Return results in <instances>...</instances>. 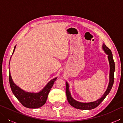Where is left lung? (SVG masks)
Masks as SVG:
<instances>
[{
	"label": "left lung",
	"instance_id": "left-lung-1",
	"mask_svg": "<svg viewBox=\"0 0 123 123\" xmlns=\"http://www.w3.org/2000/svg\"><path fill=\"white\" fill-rule=\"evenodd\" d=\"M103 48L104 50V51L106 52L108 55V59H109L110 66V82L109 86L107 89L106 91L104 93L100 99L98 100L93 102H91V103H80V102L77 101L75 100L74 99L72 98L70 95V92L68 88V84L67 82L66 83V92L67 98L68 103L72 106L74 107L77 109L80 110H92L97 107L98 106L100 105L102 101H103L104 99L109 94L110 91L111 90L112 87L113 86V82H114V72L115 70V63H114V60L113 59V56H112V52L109 48L106 47L105 44H103Z\"/></svg>",
	"mask_w": 123,
	"mask_h": 123
}]
</instances>
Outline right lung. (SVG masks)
I'll use <instances>...</instances> for the list:
<instances>
[{"mask_svg":"<svg viewBox=\"0 0 123 123\" xmlns=\"http://www.w3.org/2000/svg\"><path fill=\"white\" fill-rule=\"evenodd\" d=\"M15 48L16 46L14 47L13 53H14ZM56 79H54L49 82L46 86L40 92L37 93H29L22 90L19 87L16 86L14 84L10 75V73H9V82L12 93L24 107L29 109H37L44 105L47 101L49 92Z\"/></svg>","mask_w":123,"mask_h":123,"instance_id":"obj_1","label":"right lung"}]
</instances>
